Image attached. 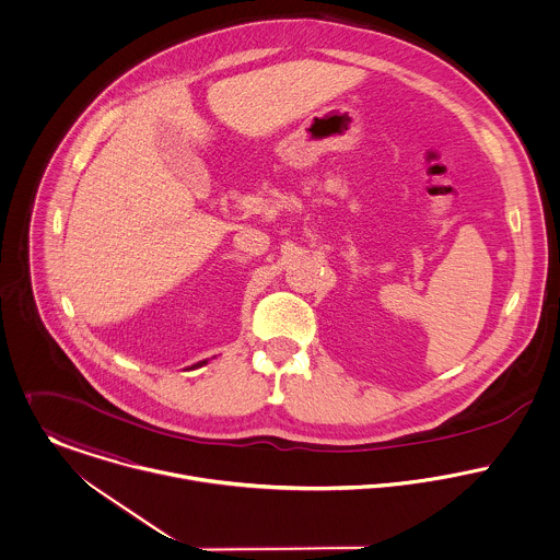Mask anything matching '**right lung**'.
<instances>
[{"mask_svg":"<svg viewBox=\"0 0 560 560\" xmlns=\"http://www.w3.org/2000/svg\"><path fill=\"white\" fill-rule=\"evenodd\" d=\"M209 360H202V362H198V364H194V366H189V369H198V366H205Z\"/></svg>","mask_w":560,"mask_h":560,"instance_id":"1","label":"right lung"}]
</instances>
